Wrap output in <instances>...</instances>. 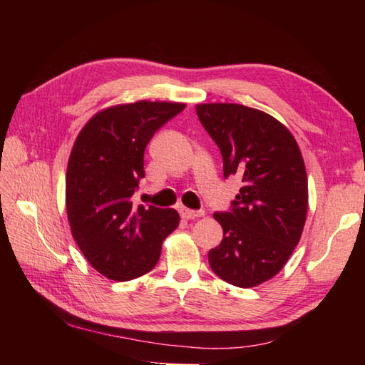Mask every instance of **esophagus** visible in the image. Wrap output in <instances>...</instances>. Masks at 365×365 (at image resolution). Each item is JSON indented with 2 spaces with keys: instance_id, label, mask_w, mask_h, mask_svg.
<instances>
[{
  "instance_id": "1",
  "label": "esophagus",
  "mask_w": 365,
  "mask_h": 365,
  "mask_svg": "<svg viewBox=\"0 0 365 365\" xmlns=\"http://www.w3.org/2000/svg\"><path fill=\"white\" fill-rule=\"evenodd\" d=\"M180 215L183 220H196L200 218V216H204V212H196V210H190V208H180Z\"/></svg>"
}]
</instances>
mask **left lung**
Masks as SVG:
<instances>
[{"mask_svg":"<svg viewBox=\"0 0 365 365\" xmlns=\"http://www.w3.org/2000/svg\"><path fill=\"white\" fill-rule=\"evenodd\" d=\"M197 118L220 147L224 177L242 178L232 212L215 213L224 237L208 252L216 276L250 289L276 276L290 259L307 216V174L297 139L255 108L199 103Z\"/></svg>","mask_w":365,"mask_h":365,"instance_id":"left-lung-1","label":"left lung"}]
</instances>
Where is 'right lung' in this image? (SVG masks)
I'll list each match as a JSON object with an SVG mask.
<instances>
[{"label": "right lung", "mask_w": 365, "mask_h": 365, "mask_svg": "<svg viewBox=\"0 0 365 365\" xmlns=\"http://www.w3.org/2000/svg\"><path fill=\"white\" fill-rule=\"evenodd\" d=\"M185 103L114 105L86 122L75 139L66 175L72 237L100 274L130 281L157 265L165 238L178 227L174 208L135 205L144 177V150L163 123Z\"/></svg>", "instance_id": "1"}]
</instances>
